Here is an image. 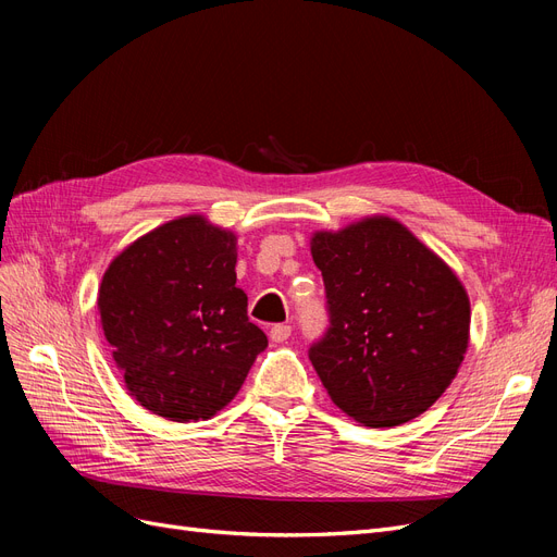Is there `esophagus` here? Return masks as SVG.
Masks as SVG:
<instances>
[{
	"mask_svg": "<svg viewBox=\"0 0 557 557\" xmlns=\"http://www.w3.org/2000/svg\"><path fill=\"white\" fill-rule=\"evenodd\" d=\"M290 332H293V327H290V325L278 323V325H274L272 330H269V339H272L274 344H283V342H288Z\"/></svg>",
	"mask_w": 557,
	"mask_h": 557,
	"instance_id": "1",
	"label": "esophagus"
}]
</instances>
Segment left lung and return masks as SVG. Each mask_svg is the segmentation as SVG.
<instances>
[{
	"mask_svg": "<svg viewBox=\"0 0 557 557\" xmlns=\"http://www.w3.org/2000/svg\"><path fill=\"white\" fill-rule=\"evenodd\" d=\"M330 330L309 358L327 395L367 428L425 413L469 346V297L453 269L395 218L313 232Z\"/></svg>",
	"mask_w": 557,
	"mask_h": 557,
	"instance_id": "obj_1",
	"label": "left lung"
}]
</instances>
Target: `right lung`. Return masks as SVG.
Listing matches in <instances>:
<instances>
[{"mask_svg":"<svg viewBox=\"0 0 557 557\" xmlns=\"http://www.w3.org/2000/svg\"><path fill=\"white\" fill-rule=\"evenodd\" d=\"M237 234L193 213L146 232L107 267L97 309L129 397L174 423L209 420L267 348L237 288Z\"/></svg>","mask_w":557,"mask_h":557,"instance_id":"obj_1","label":"right lung"}]
</instances>
